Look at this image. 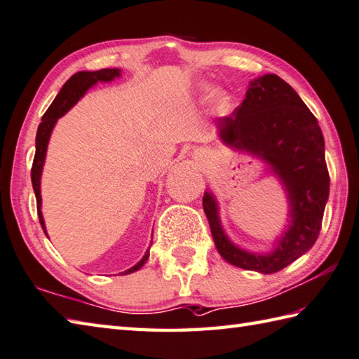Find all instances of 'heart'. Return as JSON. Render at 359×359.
I'll return each mask as SVG.
<instances>
[{
  "label": "heart",
  "instance_id": "b5f03b06",
  "mask_svg": "<svg viewBox=\"0 0 359 359\" xmlns=\"http://www.w3.org/2000/svg\"><path fill=\"white\" fill-rule=\"evenodd\" d=\"M229 105H230V97L227 95H224V93L217 95V97H216V109L217 110L226 111L229 109Z\"/></svg>",
  "mask_w": 359,
  "mask_h": 359
}]
</instances>
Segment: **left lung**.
I'll return each instance as SVG.
<instances>
[{"instance_id": "obj_1", "label": "left lung", "mask_w": 359, "mask_h": 359, "mask_svg": "<svg viewBox=\"0 0 359 359\" xmlns=\"http://www.w3.org/2000/svg\"><path fill=\"white\" fill-rule=\"evenodd\" d=\"M224 142L245 147L272 165L291 201V226L269 255L248 254L235 248L219 226L212 194L202 199L216 249L241 269L273 273L296 262L319 236L330 193L325 143L318 119L290 83L277 74L250 81L240 107L217 118Z\"/></svg>"}]
</instances>
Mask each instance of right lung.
Masks as SVG:
<instances>
[{
  "label": "right lung",
  "instance_id": "obj_1",
  "mask_svg": "<svg viewBox=\"0 0 359 359\" xmlns=\"http://www.w3.org/2000/svg\"><path fill=\"white\" fill-rule=\"evenodd\" d=\"M119 76V69L118 68H105L100 69V72H79L74 76L69 77V79L65 82V86L62 87L59 91V95L55 96V100L53 104L49 105L48 110L45 111V115L41 116V123L39 124L37 129V137H35V156L32 161V168H31V180H32V188L35 193V199H37V213H39V221L41 224V229L46 233L45 230V222H43V216H41L40 207H41V196H40V175L41 170H43V161L46 156V147L49 142V135H51V130L54 128V124L57 119L67 114V111L73 107V105L77 102V100L86 93V91L96 83L97 81H104L109 82L114 79V77ZM149 258V250L146 252L144 257L140 259V262L133 266V268L128 269L124 273H130L138 271L142 266L147 262Z\"/></svg>",
  "mask_w": 359,
  "mask_h": 359
}]
</instances>
